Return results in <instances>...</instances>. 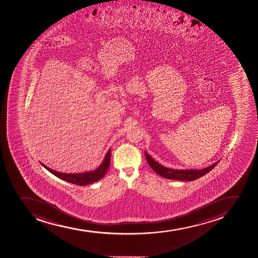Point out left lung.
Listing matches in <instances>:
<instances>
[{"label":"left lung","mask_w":258,"mask_h":258,"mask_svg":"<svg viewBox=\"0 0 258 258\" xmlns=\"http://www.w3.org/2000/svg\"><path fill=\"white\" fill-rule=\"evenodd\" d=\"M145 154L149 165L155 173H157L159 175L166 178V179L182 180V181H192L195 179H199L211 171V169H213L214 167L216 166L219 162L217 161V162L214 163L213 165H211V166L206 167L205 169H169V168L160 165V163H158L150 155H148L146 151Z\"/></svg>","instance_id":"left-lung-1"}]
</instances>
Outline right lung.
Listing matches in <instances>:
<instances>
[{"mask_svg": "<svg viewBox=\"0 0 258 258\" xmlns=\"http://www.w3.org/2000/svg\"><path fill=\"white\" fill-rule=\"evenodd\" d=\"M110 155L111 149H109L106 154L103 162L95 170L84 172V173H77V174L61 173V172L55 171L49 167H47V165H43L42 163H41V165L59 179H63L65 181L69 182L72 184H78V185H87V184L98 181L105 175L106 172L110 165Z\"/></svg>", "mask_w": 258, "mask_h": 258, "instance_id": "add662e5", "label": "right lung"}]
</instances>
